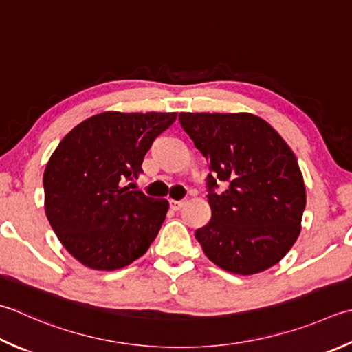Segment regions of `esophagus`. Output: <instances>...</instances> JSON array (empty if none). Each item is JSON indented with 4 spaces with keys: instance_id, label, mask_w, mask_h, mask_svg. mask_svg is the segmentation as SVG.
<instances>
[{
    "instance_id": "34e87169",
    "label": "esophagus",
    "mask_w": 352,
    "mask_h": 352,
    "mask_svg": "<svg viewBox=\"0 0 352 352\" xmlns=\"http://www.w3.org/2000/svg\"><path fill=\"white\" fill-rule=\"evenodd\" d=\"M184 203H186L184 199H180V201H178V199H169V206L172 210H180L184 206Z\"/></svg>"
}]
</instances>
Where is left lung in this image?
<instances>
[{"instance_id":"8db88e82","label":"left lung","mask_w":352,"mask_h":352,"mask_svg":"<svg viewBox=\"0 0 352 352\" xmlns=\"http://www.w3.org/2000/svg\"><path fill=\"white\" fill-rule=\"evenodd\" d=\"M209 164L210 221L195 238L213 264L254 274L278 264L298 239L307 195L298 160L265 120L249 113H180ZM218 182L225 190L217 192Z\"/></svg>"}]
</instances>
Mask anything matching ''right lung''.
Masks as SVG:
<instances>
[{"mask_svg":"<svg viewBox=\"0 0 352 352\" xmlns=\"http://www.w3.org/2000/svg\"><path fill=\"white\" fill-rule=\"evenodd\" d=\"M177 113L96 114L60 140L44 170L45 215L73 258L117 270L143 256L164 221L168 199L134 190L151 144Z\"/></svg>","mask_w":352,"mask_h":352,"instance_id":"1","label":"right lung"}]
</instances>
